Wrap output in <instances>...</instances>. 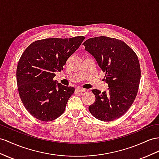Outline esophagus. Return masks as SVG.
Returning a JSON list of instances; mask_svg holds the SVG:
<instances>
[{
    "mask_svg": "<svg viewBox=\"0 0 159 159\" xmlns=\"http://www.w3.org/2000/svg\"><path fill=\"white\" fill-rule=\"evenodd\" d=\"M76 91H78V92H80V93H83V92L86 91V89H83V88H81V87H77L76 88Z\"/></svg>",
    "mask_w": 159,
    "mask_h": 159,
    "instance_id": "34e87169",
    "label": "esophagus"
}]
</instances>
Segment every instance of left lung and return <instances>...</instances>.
Returning <instances> with one entry per match:
<instances>
[{
  "mask_svg": "<svg viewBox=\"0 0 159 159\" xmlns=\"http://www.w3.org/2000/svg\"><path fill=\"white\" fill-rule=\"evenodd\" d=\"M98 66L105 72L107 91L93 89L94 103L89 110L95 118L103 121L118 119L131 107L140 80L139 60L132 49L123 41L100 36L83 43Z\"/></svg>",
  "mask_w": 159,
  "mask_h": 159,
  "instance_id": "1",
  "label": "left lung"
}]
</instances>
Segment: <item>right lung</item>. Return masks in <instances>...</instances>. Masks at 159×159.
Here are the masks:
<instances>
[{
  "mask_svg": "<svg viewBox=\"0 0 159 159\" xmlns=\"http://www.w3.org/2000/svg\"><path fill=\"white\" fill-rule=\"evenodd\" d=\"M83 36L35 41L24 51L17 68L20 98L27 111L41 121L56 120L64 112L75 88L54 80L68 58L79 48Z\"/></svg>",
  "mask_w": 159,
  "mask_h": 159,
  "instance_id": "add662e5",
  "label": "right lung"
}]
</instances>
